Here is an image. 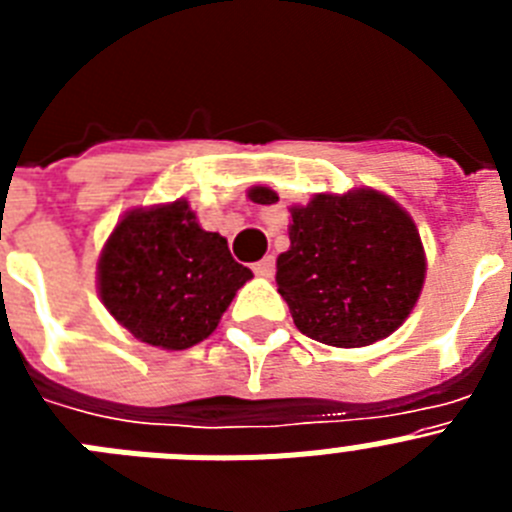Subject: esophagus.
<instances>
[{
  "label": "esophagus",
  "instance_id": "1",
  "mask_svg": "<svg viewBox=\"0 0 512 512\" xmlns=\"http://www.w3.org/2000/svg\"><path fill=\"white\" fill-rule=\"evenodd\" d=\"M274 269H277V259H274V256H264V259L253 264V274L264 279L274 277Z\"/></svg>",
  "mask_w": 512,
  "mask_h": 512
}]
</instances>
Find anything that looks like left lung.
<instances>
[{"mask_svg": "<svg viewBox=\"0 0 512 512\" xmlns=\"http://www.w3.org/2000/svg\"><path fill=\"white\" fill-rule=\"evenodd\" d=\"M261 205L277 192L251 189ZM289 251L277 259L279 295L307 338L356 348L387 338L415 307L425 279L410 215L374 189L315 194L292 207Z\"/></svg>", "mask_w": 512, "mask_h": 512, "instance_id": "obj_1", "label": "left lung"}]
</instances>
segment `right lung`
I'll use <instances>...</instances> for the list:
<instances>
[{
    "label": "right lung",
    "mask_w": 512,
    "mask_h": 512,
    "mask_svg": "<svg viewBox=\"0 0 512 512\" xmlns=\"http://www.w3.org/2000/svg\"><path fill=\"white\" fill-rule=\"evenodd\" d=\"M251 269L207 233L187 200L122 217L99 256V295L112 318L151 346L182 348L217 328Z\"/></svg>",
    "instance_id": "right-lung-1"
}]
</instances>
